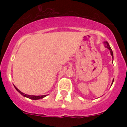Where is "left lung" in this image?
Here are the masks:
<instances>
[{
	"label": "left lung",
	"mask_w": 127,
	"mask_h": 127,
	"mask_svg": "<svg viewBox=\"0 0 127 127\" xmlns=\"http://www.w3.org/2000/svg\"><path fill=\"white\" fill-rule=\"evenodd\" d=\"M105 43V47H107V49H108L109 51H110V53H111V56H112V57L113 58V51H112V49H111L110 46H109V45L108 42H107V41H105V42H104ZM113 81H114V80H113V82H112V84L113 83Z\"/></svg>",
	"instance_id": "left-lung-1"
}]
</instances>
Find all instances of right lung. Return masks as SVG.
<instances>
[{"mask_svg": "<svg viewBox=\"0 0 127 127\" xmlns=\"http://www.w3.org/2000/svg\"><path fill=\"white\" fill-rule=\"evenodd\" d=\"M15 88H16V90L21 95H24V97H28V98H30L31 99H34V100H36V99H42L43 98V97H45L47 95H27V94H24L23 92H22L21 91H20L18 90V89L16 87L14 86Z\"/></svg>", "mask_w": 127, "mask_h": 127, "instance_id": "1", "label": "right lung"}]
</instances>
